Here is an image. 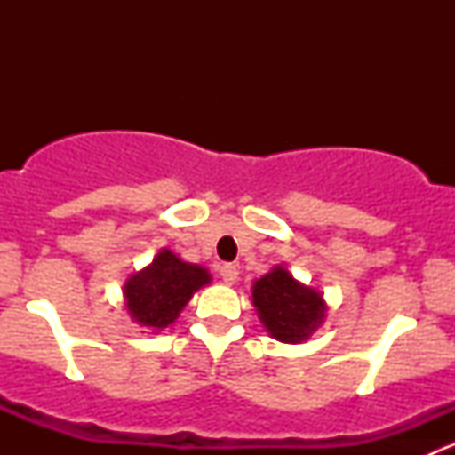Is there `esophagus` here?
Masks as SVG:
<instances>
[{
	"mask_svg": "<svg viewBox=\"0 0 455 455\" xmlns=\"http://www.w3.org/2000/svg\"><path fill=\"white\" fill-rule=\"evenodd\" d=\"M218 273H220V277H222V282L228 283V286H231V283H235L237 282V275H240L233 264H222L218 268Z\"/></svg>",
	"mask_w": 455,
	"mask_h": 455,
	"instance_id": "obj_1",
	"label": "esophagus"
}]
</instances>
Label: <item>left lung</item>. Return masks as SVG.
Listing matches in <instances>:
<instances>
[{"label":"left lung","mask_w":455,"mask_h":455,"mask_svg":"<svg viewBox=\"0 0 455 455\" xmlns=\"http://www.w3.org/2000/svg\"><path fill=\"white\" fill-rule=\"evenodd\" d=\"M251 301L266 332L282 343L308 341L328 313L323 295L292 277L282 264L253 282Z\"/></svg>","instance_id":"left-lung-1"}]
</instances>
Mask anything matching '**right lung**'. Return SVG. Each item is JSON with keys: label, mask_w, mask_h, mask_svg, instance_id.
<instances>
[{"label": "right lung", "mask_w": 455, "mask_h": 455, "mask_svg": "<svg viewBox=\"0 0 455 455\" xmlns=\"http://www.w3.org/2000/svg\"><path fill=\"white\" fill-rule=\"evenodd\" d=\"M211 283V273L200 264L180 259L173 251L160 249L145 268L123 283V299L132 321L158 334L180 316L191 297Z\"/></svg>", "instance_id": "right-lung-1"}]
</instances>
